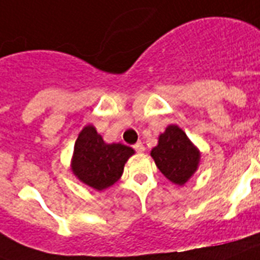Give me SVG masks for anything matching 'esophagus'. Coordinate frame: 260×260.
Wrapping results in <instances>:
<instances>
[{"label": "esophagus", "mask_w": 260, "mask_h": 260, "mask_svg": "<svg viewBox=\"0 0 260 260\" xmlns=\"http://www.w3.org/2000/svg\"><path fill=\"white\" fill-rule=\"evenodd\" d=\"M133 147H134V150L137 153H143V151H145V146H143L142 142H137Z\"/></svg>", "instance_id": "esophagus-1"}]
</instances>
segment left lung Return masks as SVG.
Returning a JSON list of instances; mask_svg holds the SVG:
<instances>
[{
  "label": "left lung",
  "mask_w": 260,
  "mask_h": 260,
  "mask_svg": "<svg viewBox=\"0 0 260 260\" xmlns=\"http://www.w3.org/2000/svg\"><path fill=\"white\" fill-rule=\"evenodd\" d=\"M150 154L160 173L179 186H183L194 175L201 160L199 150L177 125L167 126Z\"/></svg>",
  "instance_id": "8db88e82"
}]
</instances>
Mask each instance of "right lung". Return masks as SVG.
<instances>
[{
  "label": "right lung",
  "instance_id": "add662e5",
  "mask_svg": "<svg viewBox=\"0 0 260 260\" xmlns=\"http://www.w3.org/2000/svg\"><path fill=\"white\" fill-rule=\"evenodd\" d=\"M134 150L122 143H106L93 125L79 133L72 159L73 174L98 191L110 187L122 177Z\"/></svg>",
  "mask_w": 260,
  "mask_h": 260
}]
</instances>
